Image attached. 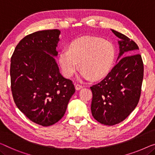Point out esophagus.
<instances>
[{"label":"esophagus","mask_w":155,"mask_h":155,"mask_svg":"<svg viewBox=\"0 0 155 155\" xmlns=\"http://www.w3.org/2000/svg\"><path fill=\"white\" fill-rule=\"evenodd\" d=\"M75 88L77 91H79V90H81V88H83V86L81 85H79V84H77L75 85Z\"/></svg>","instance_id":"obj_1"}]
</instances>
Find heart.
Returning <instances> with one entry per match:
<instances>
[{"label":"heart","mask_w":155,"mask_h":155,"mask_svg":"<svg viewBox=\"0 0 155 155\" xmlns=\"http://www.w3.org/2000/svg\"><path fill=\"white\" fill-rule=\"evenodd\" d=\"M115 51L109 41L98 37H82L71 41L58 54V63L64 77L74 75L81 68L80 78L100 80L108 74L114 66Z\"/></svg>","instance_id":"b5f03b06"}]
</instances>
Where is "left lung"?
<instances>
[{"mask_svg":"<svg viewBox=\"0 0 155 155\" xmlns=\"http://www.w3.org/2000/svg\"><path fill=\"white\" fill-rule=\"evenodd\" d=\"M112 32L119 38L117 61L120 60L101 81L91 87L92 116L108 126L123 121L134 110L143 78V63L141 55L137 54V44L119 32Z\"/></svg>","mask_w":155,"mask_h":155,"instance_id":"obj_1","label":"left lung"}]
</instances>
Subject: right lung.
<instances>
[{
	"label": "right lung",
	"instance_id": "obj_1",
	"mask_svg": "<svg viewBox=\"0 0 155 155\" xmlns=\"http://www.w3.org/2000/svg\"><path fill=\"white\" fill-rule=\"evenodd\" d=\"M61 31H40L22 39L11 58L14 101L31 121L44 127L58 122L65 114L74 85L64 78L54 58Z\"/></svg>",
	"mask_w": 155,
	"mask_h": 155
}]
</instances>
